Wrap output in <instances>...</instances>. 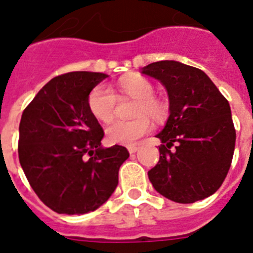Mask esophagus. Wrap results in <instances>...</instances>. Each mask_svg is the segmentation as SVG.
<instances>
[{
  "label": "esophagus",
  "instance_id": "1",
  "mask_svg": "<svg viewBox=\"0 0 253 253\" xmlns=\"http://www.w3.org/2000/svg\"><path fill=\"white\" fill-rule=\"evenodd\" d=\"M138 149H139V146H138V144H131V146L128 147V151H129V153H130V154L135 153Z\"/></svg>",
  "mask_w": 253,
  "mask_h": 253
}]
</instances>
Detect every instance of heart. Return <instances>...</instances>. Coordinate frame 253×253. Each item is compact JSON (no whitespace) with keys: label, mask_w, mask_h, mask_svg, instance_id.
Wrapping results in <instances>:
<instances>
[{"label":"heart","mask_w":253,"mask_h":253,"mask_svg":"<svg viewBox=\"0 0 253 253\" xmlns=\"http://www.w3.org/2000/svg\"><path fill=\"white\" fill-rule=\"evenodd\" d=\"M122 95L135 99L133 115L138 116L131 122H114L106 128V139L111 144L131 146L140 137L152 130V123L147 116L154 120H161L166 115V106L162 101L153 96L154 87L147 78L142 76L124 78L118 84ZM88 109L96 119L102 123H109L114 118L116 96L110 87L100 84L96 86L88 95Z\"/></svg>","instance_id":"1"}]
</instances>
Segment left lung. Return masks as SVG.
<instances>
[{"mask_svg": "<svg viewBox=\"0 0 253 253\" xmlns=\"http://www.w3.org/2000/svg\"><path fill=\"white\" fill-rule=\"evenodd\" d=\"M142 73L165 86L169 101V119L156 135L162 142L160 161L148 171L149 181L181 204L213 195L229 171L236 144L229 102L202 69L177 60L154 62Z\"/></svg>", "mask_w": 253, "mask_h": 253, "instance_id": "1", "label": "left lung"}]
</instances>
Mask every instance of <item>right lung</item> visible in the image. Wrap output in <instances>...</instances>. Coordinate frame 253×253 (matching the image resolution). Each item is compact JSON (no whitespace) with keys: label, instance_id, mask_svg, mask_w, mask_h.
<instances>
[{"label":"right lung","instance_id":"add662e5","mask_svg":"<svg viewBox=\"0 0 253 253\" xmlns=\"http://www.w3.org/2000/svg\"><path fill=\"white\" fill-rule=\"evenodd\" d=\"M107 77L82 71L51 78L22 113L20 165L40 200L59 214L81 215L101 207L129 157L125 147L101 146L104 130L87 104Z\"/></svg>","mask_w":253,"mask_h":253}]
</instances>
